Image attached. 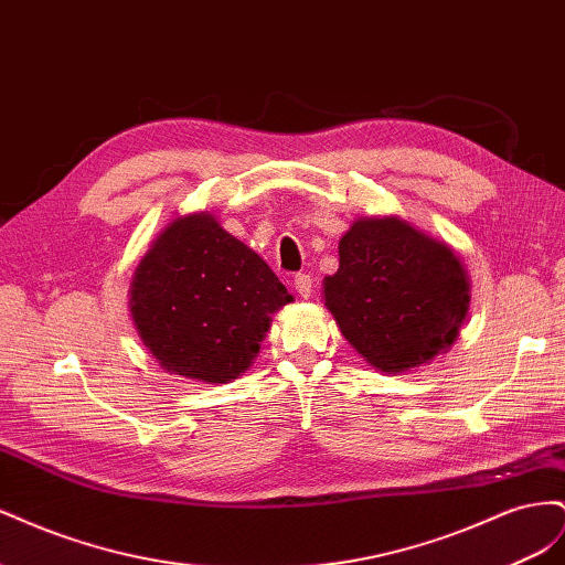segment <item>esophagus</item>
Segmentation results:
<instances>
[{
    "instance_id": "esophagus-1",
    "label": "esophagus",
    "mask_w": 565,
    "mask_h": 565,
    "mask_svg": "<svg viewBox=\"0 0 565 565\" xmlns=\"http://www.w3.org/2000/svg\"><path fill=\"white\" fill-rule=\"evenodd\" d=\"M295 289L301 299H309L313 295V278L306 276V273H299V276H295Z\"/></svg>"
}]
</instances>
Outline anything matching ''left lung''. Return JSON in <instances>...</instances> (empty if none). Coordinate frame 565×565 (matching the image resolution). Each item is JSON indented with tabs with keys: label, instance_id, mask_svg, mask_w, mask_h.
I'll return each instance as SVG.
<instances>
[{
	"label": "left lung",
	"instance_id": "left-lung-1",
	"mask_svg": "<svg viewBox=\"0 0 565 565\" xmlns=\"http://www.w3.org/2000/svg\"><path fill=\"white\" fill-rule=\"evenodd\" d=\"M324 306L365 361L405 372L452 347L471 301L465 264L398 216H363L339 241Z\"/></svg>",
	"mask_w": 565,
	"mask_h": 565
}]
</instances>
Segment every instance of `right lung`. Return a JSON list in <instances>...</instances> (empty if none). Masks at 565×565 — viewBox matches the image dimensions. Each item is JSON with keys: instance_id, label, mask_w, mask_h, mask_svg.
Segmentation results:
<instances>
[{"instance_id": "1", "label": "right lung", "mask_w": 565, "mask_h": 565, "mask_svg": "<svg viewBox=\"0 0 565 565\" xmlns=\"http://www.w3.org/2000/svg\"><path fill=\"white\" fill-rule=\"evenodd\" d=\"M292 301L259 254L210 212L174 218L136 266L129 309L143 347L162 370L226 384L245 372Z\"/></svg>"}]
</instances>
